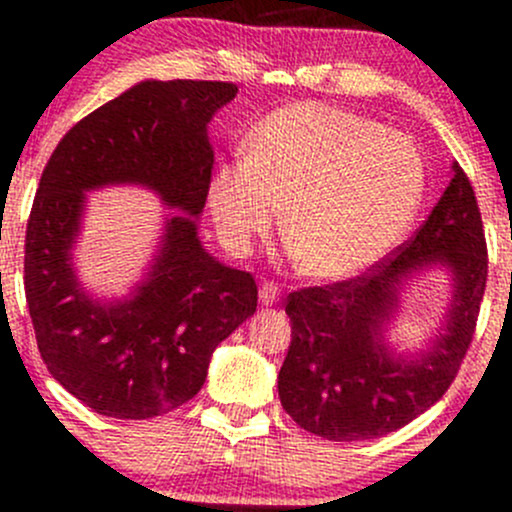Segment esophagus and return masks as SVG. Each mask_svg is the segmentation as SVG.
I'll use <instances>...</instances> for the list:
<instances>
[{"label": "esophagus", "instance_id": "1", "mask_svg": "<svg viewBox=\"0 0 512 512\" xmlns=\"http://www.w3.org/2000/svg\"><path fill=\"white\" fill-rule=\"evenodd\" d=\"M258 298H261V305H276L280 300V285L278 283H271V280H266V283L261 285V290H258Z\"/></svg>", "mask_w": 512, "mask_h": 512}]
</instances>
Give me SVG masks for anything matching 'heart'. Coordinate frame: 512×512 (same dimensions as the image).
<instances>
[{"mask_svg":"<svg viewBox=\"0 0 512 512\" xmlns=\"http://www.w3.org/2000/svg\"><path fill=\"white\" fill-rule=\"evenodd\" d=\"M425 163L405 136L324 104H293L251 134L246 158L210 183L219 236L244 251L283 210L285 241L307 276L339 280L373 266L410 227Z\"/></svg>","mask_w":512,"mask_h":512,"instance_id":"heart-1","label":"heart"}]
</instances>
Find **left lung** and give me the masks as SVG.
I'll use <instances>...</instances> for the list:
<instances>
[{
	"label": "left lung",
	"instance_id": "1",
	"mask_svg": "<svg viewBox=\"0 0 512 512\" xmlns=\"http://www.w3.org/2000/svg\"><path fill=\"white\" fill-rule=\"evenodd\" d=\"M430 217L412 239L361 276L300 288L285 312L293 342L278 373L283 410L302 430L359 442L400 430L432 408L459 373L476 332L488 278L481 212L459 163ZM439 262L455 276L445 334L430 352L403 360L382 344L403 277Z\"/></svg>",
	"mask_w": 512,
	"mask_h": 512
}]
</instances>
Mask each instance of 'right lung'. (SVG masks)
<instances>
[{"instance_id":"right-lung-1","label":"right lung","mask_w":512,"mask_h":512,"mask_svg":"<svg viewBox=\"0 0 512 512\" xmlns=\"http://www.w3.org/2000/svg\"><path fill=\"white\" fill-rule=\"evenodd\" d=\"M234 82L144 80L80 119L43 168L26 224L24 290L43 364L87 408L148 420L188 403L212 351L256 312L251 273L207 254L197 222L210 192L207 124ZM134 182L171 213L159 254L129 301H92L72 271L84 192Z\"/></svg>"}]
</instances>
